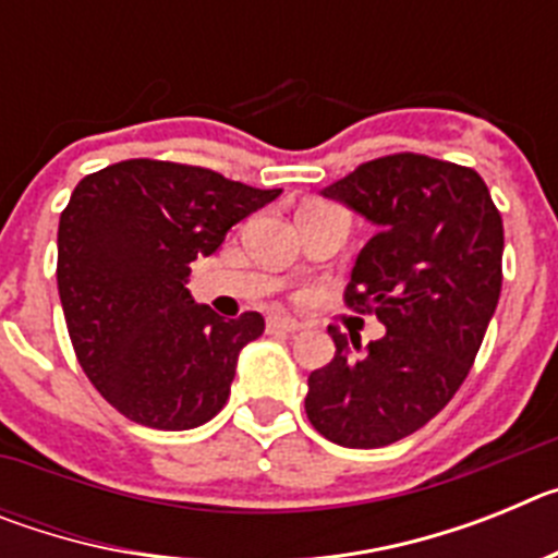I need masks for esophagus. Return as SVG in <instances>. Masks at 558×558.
Wrapping results in <instances>:
<instances>
[{
    "label": "esophagus",
    "mask_w": 558,
    "mask_h": 558,
    "mask_svg": "<svg viewBox=\"0 0 558 558\" xmlns=\"http://www.w3.org/2000/svg\"><path fill=\"white\" fill-rule=\"evenodd\" d=\"M268 329L270 332H299L302 324L295 322V318H288V315H270Z\"/></svg>",
    "instance_id": "esophagus-1"
}]
</instances>
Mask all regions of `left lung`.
Masks as SVG:
<instances>
[{
    "instance_id": "obj_1",
    "label": "left lung",
    "mask_w": 558,
    "mask_h": 558,
    "mask_svg": "<svg viewBox=\"0 0 558 558\" xmlns=\"http://www.w3.org/2000/svg\"><path fill=\"white\" fill-rule=\"evenodd\" d=\"M322 195L377 226L347 304L386 335L360 349L329 327L335 357L310 374L304 411L335 445L372 450L425 427L470 374L500 299L502 220L475 170L416 153L366 161Z\"/></svg>"
}]
</instances>
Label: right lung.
<instances>
[{
  "mask_svg": "<svg viewBox=\"0 0 558 558\" xmlns=\"http://www.w3.org/2000/svg\"><path fill=\"white\" fill-rule=\"evenodd\" d=\"M282 190L204 167L131 159L75 186L58 223V293L83 372L136 425L190 430L226 405L259 313L220 318L190 295V265Z\"/></svg>",
  "mask_w": 558,
  "mask_h": 558,
  "instance_id": "right-lung-1",
  "label": "right lung"
}]
</instances>
